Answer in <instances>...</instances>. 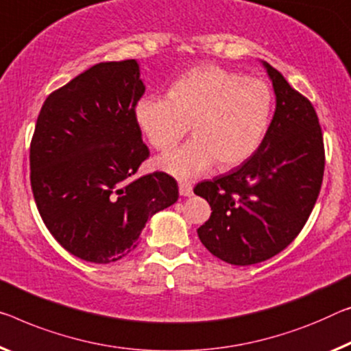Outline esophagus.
Masks as SVG:
<instances>
[{"label":"esophagus","instance_id":"esophagus-1","mask_svg":"<svg viewBox=\"0 0 351 351\" xmlns=\"http://www.w3.org/2000/svg\"><path fill=\"white\" fill-rule=\"evenodd\" d=\"M179 193H180V196H185V197L193 196V185L190 182H180L179 183Z\"/></svg>","mask_w":351,"mask_h":351}]
</instances>
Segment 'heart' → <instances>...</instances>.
I'll use <instances>...</instances> for the list:
<instances>
[{"instance_id":"1","label":"heart","mask_w":351,"mask_h":351,"mask_svg":"<svg viewBox=\"0 0 351 351\" xmlns=\"http://www.w3.org/2000/svg\"><path fill=\"white\" fill-rule=\"evenodd\" d=\"M273 95L262 80L218 66L188 70L166 97H143L134 119L149 144L168 152L191 125L193 139L155 160L160 171L179 179L202 174L218 163L229 169L243 163L261 144L271 114Z\"/></svg>"}]
</instances>
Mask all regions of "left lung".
I'll return each mask as SVG.
<instances>
[{
    "label": "left lung",
    "mask_w": 351,
    "mask_h": 351,
    "mask_svg": "<svg viewBox=\"0 0 351 351\" xmlns=\"http://www.w3.org/2000/svg\"><path fill=\"white\" fill-rule=\"evenodd\" d=\"M276 110L261 145L239 168L201 182L197 196L212 207L199 240L230 265H254L285 250L300 234L319 197L325 150L319 117L306 97L276 69Z\"/></svg>",
    "instance_id": "left-lung-1"
}]
</instances>
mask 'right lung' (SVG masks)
<instances>
[{
	"label": "right lung",
	"instance_id": "obj_1",
	"mask_svg": "<svg viewBox=\"0 0 351 351\" xmlns=\"http://www.w3.org/2000/svg\"><path fill=\"white\" fill-rule=\"evenodd\" d=\"M145 86L136 59L95 64L48 95L31 141V188L64 250L110 263L138 246L149 218L179 199L165 172L132 179L149 157L134 106Z\"/></svg>",
	"mask_w": 351,
	"mask_h": 351
}]
</instances>
